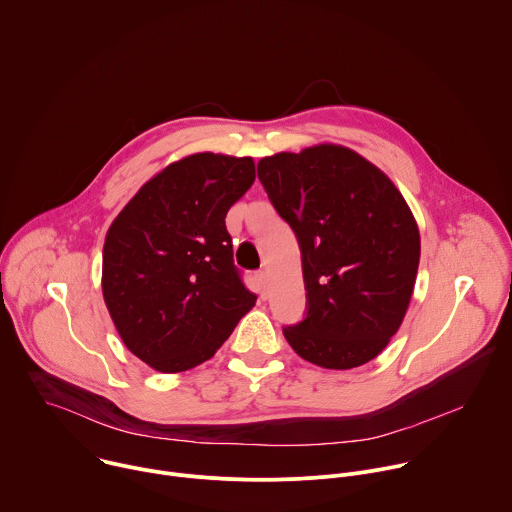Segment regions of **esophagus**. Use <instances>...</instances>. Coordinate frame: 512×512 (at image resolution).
Segmentation results:
<instances>
[{"mask_svg": "<svg viewBox=\"0 0 512 512\" xmlns=\"http://www.w3.org/2000/svg\"><path fill=\"white\" fill-rule=\"evenodd\" d=\"M256 284H258V294H260V298L262 300H266V296H268V276H266V272H256Z\"/></svg>", "mask_w": 512, "mask_h": 512, "instance_id": "obj_1", "label": "esophagus"}]
</instances>
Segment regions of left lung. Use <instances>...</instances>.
<instances>
[{"label":"left lung","mask_w":512,"mask_h":512,"mask_svg":"<svg viewBox=\"0 0 512 512\" xmlns=\"http://www.w3.org/2000/svg\"><path fill=\"white\" fill-rule=\"evenodd\" d=\"M258 180L302 254L306 316L282 328L288 344L332 370L376 358L402 324L420 258L402 194L368 160L332 144L262 158Z\"/></svg>","instance_id":"8db88e82"}]
</instances>
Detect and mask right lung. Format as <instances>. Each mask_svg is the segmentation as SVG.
Listing matches in <instances>:
<instances>
[{"label":"right lung","mask_w":512,"mask_h":512,"mask_svg":"<svg viewBox=\"0 0 512 512\" xmlns=\"http://www.w3.org/2000/svg\"><path fill=\"white\" fill-rule=\"evenodd\" d=\"M254 178L252 158L194 154L146 182L110 226L104 300L124 344L154 370L206 362L254 306L226 230Z\"/></svg>","instance_id":"obj_1"}]
</instances>
